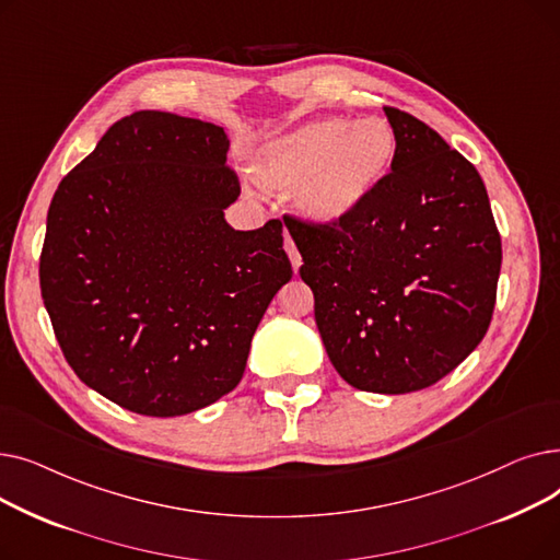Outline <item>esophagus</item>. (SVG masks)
<instances>
[{
    "label": "esophagus",
    "mask_w": 560,
    "mask_h": 560,
    "mask_svg": "<svg viewBox=\"0 0 560 560\" xmlns=\"http://www.w3.org/2000/svg\"><path fill=\"white\" fill-rule=\"evenodd\" d=\"M285 252H288V256H290V262H292V270H300L302 268V256H300V252H298V247H295V243H292V238L290 235H285Z\"/></svg>",
    "instance_id": "esophagus-1"
}]
</instances>
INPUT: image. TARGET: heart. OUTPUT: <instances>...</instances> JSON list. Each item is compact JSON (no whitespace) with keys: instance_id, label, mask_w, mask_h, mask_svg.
<instances>
[{"instance_id":"heart-1","label":"heart","mask_w":560,"mask_h":560,"mask_svg":"<svg viewBox=\"0 0 560 560\" xmlns=\"http://www.w3.org/2000/svg\"><path fill=\"white\" fill-rule=\"evenodd\" d=\"M395 159L397 136L384 117H325L265 142L254 174L270 190H295L298 211L308 222L340 226L374 199Z\"/></svg>"}]
</instances>
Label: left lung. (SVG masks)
<instances>
[{
    "label": "left lung",
    "instance_id": "1",
    "mask_svg": "<svg viewBox=\"0 0 560 560\" xmlns=\"http://www.w3.org/2000/svg\"><path fill=\"white\" fill-rule=\"evenodd\" d=\"M397 159L340 226L285 220L338 374L365 393L433 386L483 340L502 238L477 167L418 117L384 108Z\"/></svg>",
    "mask_w": 560,
    "mask_h": 560
}]
</instances>
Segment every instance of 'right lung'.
Returning <instances> with one entry per match:
<instances>
[{
	"label": "right lung",
	"mask_w": 560,
	"mask_h": 560,
	"mask_svg": "<svg viewBox=\"0 0 560 560\" xmlns=\"http://www.w3.org/2000/svg\"><path fill=\"white\" fill-rule=\"evenodd\" d=\"M222 127L163 110L115 122L58 184L40 290L88 388L174 418L241 384L254 331L292 277L283 226L233 229Z\"/></svg>",
	"instance_id": "1"
}]
</instances>
